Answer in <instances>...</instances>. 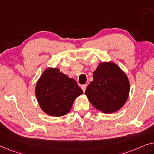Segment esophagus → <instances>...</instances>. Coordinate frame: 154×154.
<instances>
[{
  "instance_id": "obj_1",
  "label": "esophagus",
  "mask_w": 154,
  "mask_h": 154,
  "mask_svg": "<svg viewBox=\"0 0 154 154\" xmlns=\"http://www.w3.org/2000/svg\"><path fill=\"white\" fill-rule=\"evenodd\" d=\"M87 84H85V85H82V86H81V88H82V91H83L84 92L85 91V89H86V87H87Z\"/></svg>"
}]
</instances>
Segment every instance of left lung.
<instances>
[{"mask_svg":"<svg viewBox=\"0 0 154 154\" xmlns=\"http://www.w3.org/2000/svg\"><path fill=\"white\" fill-rule=\"evenodd\" d=\"M93 78L85 95L96 109L112 113L123 107L128 99L130 84L127 74L119 66L112 61L99 63Z\"/></svg>","mask_w":154,"mask_h":154,"instance_id":"left-lung-1","label":"left lung"}]
</instances>
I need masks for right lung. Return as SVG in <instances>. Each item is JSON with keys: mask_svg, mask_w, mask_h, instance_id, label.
Returning a JSON list of instances; mask_svg holds the SVG:
<instances>
[{"mask_svg": "<svg viewBox=\"0 0 154 154\" xmlns=\"http://www.w3.org/2000/svg\"><path fill=\"white\" fill-rule=\"evenodd\" d=\"M35 94L40 107L46 114L60 117L70 112L75 99L83 91L74 79L58 68L48 67L38 80Z\"/></svg>", "mask_w": 154, "mask_h": 154, "instance_id": "obj_1", "label": "right lung"}]
</instances>
